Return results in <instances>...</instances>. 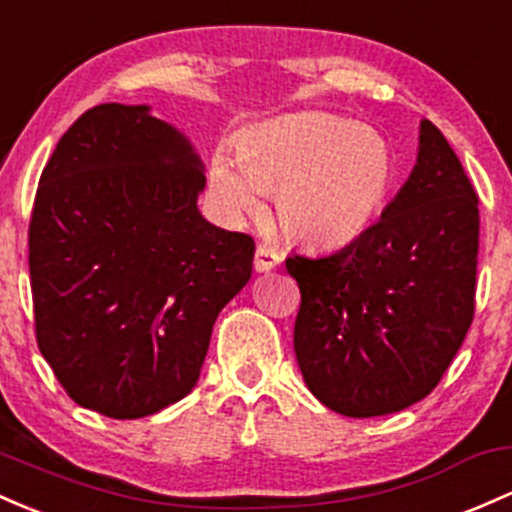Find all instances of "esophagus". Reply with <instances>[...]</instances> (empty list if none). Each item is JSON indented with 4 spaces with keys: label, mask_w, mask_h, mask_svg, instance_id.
I'll return each mask as SVG.
<instances>
[{
    "label": "esophagus",
    "mask_w": 512,
    "mask_h": 512,
    "mask_svg": "<svg viewBox=\"0 0 512 512\" xmlns=\"http://www.w3.org/2000/svg\"><path fill=\"white\" fill-rule=\"evenodd\" d=\"M282 262V257H279L277 250H272V247L267 245H260L255 250V269L257 272H269V269H274Z\"/></svg>",
    "instance_id": "1"
}]
</instances>
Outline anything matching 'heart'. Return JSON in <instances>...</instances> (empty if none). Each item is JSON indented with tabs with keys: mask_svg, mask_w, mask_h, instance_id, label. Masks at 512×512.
Returning <instances> with one entry per match:
<instances>
[{
	"mask_svg": "<svg viewBox=\"0 0 512 512\" xmlns=\"http://www.w3.org/2000/svg\"><path fill=\"white\" fill-rule=\"evenodd\" d=\"M396 182V160L384 136L330 114H299L260 123L235 140L233 157L216 153L209 187L228 218L274 213L291 240L335 247L376 221Z\"/></svg>",
	"mask_w": 512,
	"mask_h": 512,
	"instance_id": "obj_1",
	"label": "heart"
}]
</instances>
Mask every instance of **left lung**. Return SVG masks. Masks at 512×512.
I'll use <instances>...</instances> for the list:
<instances>
[{"label": "left lung", "instance_id": "8db88e82", "mask_svg": "<svg viewBox=\"0 0 512 512\" xmlns=\"http://www.w3.org/2000/svg\"><path fill=\"white\" fill-rule=\"evenodd\" d=\"M479 199L428 119L406 184L340 250L291 255L301 308L294 352L308 391L347 418L423 401L474 318Z\"/></svg>", "mask_w": 512, "mask_h": 512}]
</instances>
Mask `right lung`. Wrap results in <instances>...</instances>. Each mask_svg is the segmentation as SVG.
<instances>
[{"mask_svg": "<svg viewBox=\"0 0 512 512\" xmlns=\"http://www.w3.org/2000/svg\"><path fill=\"white\" fill-rule=\"evenodd\" d=\"M204 162L148 104H99L41 174L28 230L36 338L82 408L133 420L199 381L255 243L206 221Z\"/></svg>", "mask_w": 512, "mask_h": 512, "instance_id": "right-lung-1", "label": "right lung"}]
</instances>
